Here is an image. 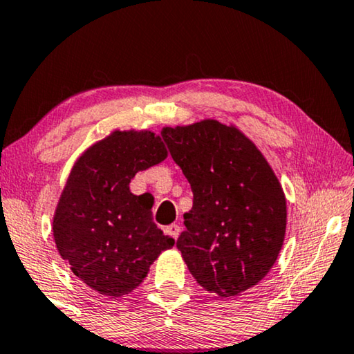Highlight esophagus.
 <instances>
[{
	"mask_svg": "<svg viewBox=\"0 0 354 354\" xmlns=\"http://www.w3.org/2000/svg\"><path fill=\"white\" fill-rule=\"evenodd\" d=\"M164 234L169 235V236H172L174 240H177V239H178V235H180V227H178L177 224H171V225H167L166 229H164Z\"/></svg>",
	"mask_w": 354,
	"mask_h": 354,
	"instance_id": "obj_1",
	"label": "esophagus"
}]
</instances>
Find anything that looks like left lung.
<instances>
[{
	"label": "left lung",
	"mask_w": 354,
	"mask_h": 354,
	"mask_svg": "<svg viewBox=\"0 0 354 354\" xmlns=\"http://www.w3.org/2000/svg\"><path fill=\"white\" fill-rule=\"evenodd\" d=\"M162 138L193 192L177 240L209 293L236 297L263 280L282 250L287 200L272 167L235 125L205 119L164 127Z\"/></svg>",
	"instance_id": "left-lung-1"
}]
</instances>
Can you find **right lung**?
Here are the masks:
<instances>
[{
    "mask_svg": "<svg viewBox=\"0 0 354 354\" xmlns=\"http://www.w3.org/2000/svg\"><path fill=\"white\" fill-rule=\"evenodd\" d=\"M167 154L161 135L151 130H114L85 149L67 177L53 236L74 275L101 295L130 293L154 259L174 246L153 222V200L129 187L135 174Z\"/></svg>",
    "mask_w": 354,
    "mask_h": 354,
    "instance_id": "add662e5",
    "label": "right lung"
}]
</instances>
